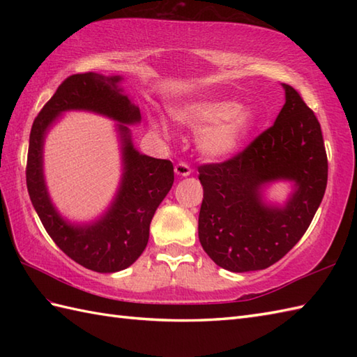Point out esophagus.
<instances>
[{
    "instance_id": "esophagus-1",
    "label": "esophagus",
    "mask_w": 357,
    "mask_h": 357,
    "mask_svg": "<svg viewBox=\"0 0 357 357\" xmlns=\"http://www.w3.org/2000/svg\"><path fill=\"white\" fill-rule=\"evenodd\" d=\"M174 173H176L178 176H181V178H185L192 173V169H190V165H188V164L179 162V164L174 165Z\"/></svg>"
}]
</instances>
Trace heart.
I'll return each instance as SVG.
<instances>
[{"mask_svg":"<svg viewBox=\"0 0 357 357\" xmlns=\"http://www.w3.org/2000/svg\"><path fill=\"white\" fill-rule=\"evenodd\" d=\"M172 116L178 124L202 130L198 147L204 156L224 159L236 153L257 126L253 109L239 107L231 100H192L174 105ZM155 130L167 133L164 121H151Z\"/></svg>","mask_w":357,"mask_h":357,"instance_id":"b5f03b06","label":"heart"}]
</instances>
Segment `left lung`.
<instances>
[{"mask_svg":"<svg viewBox=\"0 0 357 357\" xmlns=\"http://www.w3.org/2000/svg\"><path fill=\"white\" fill-rule=\"evenodd\" d=\"M285 104L270 128L239 155L199 167L204 187L198 234L216 265L233 273L270 267L304 236L328 178L321 124L296 90L282 84ZM294 190L284 204L268 203L275 182Z\"/></svg>","mask_w":357,"mask_h":357,"instance_id":"8db88e82","label":"left lung"}]
</instances>
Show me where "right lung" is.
I'll use <instances>...</instances> for the list:
<instances>
[{
    "mask_svg": "<svg viewBox=\"0 0 357 357\" xmlns=\"http://www.w3.org/2000/svg\"><path fill=\"white\" fill-rule=\"evenodd\" d=\"M123 81L121 75H72L38 113L29 139L27 190L45 231L70 259L98 273L121 271L138 259L147 247L151 219L174 179L170 161L135 149L128 126L141 123V112L124 92ZM67 111L96 112L117 123L123 170L120 185L105 213L89 223H72L59 214L45 184V136Z\"/></svg>",
    "mask_w": 357,
    "mask_h": 357,
    "instance_id": "obj_1",
    "label": "right lung"
}]
</instances>
